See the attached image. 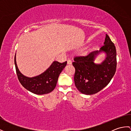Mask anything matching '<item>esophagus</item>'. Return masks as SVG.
Wrapping results in <instances>:
<instances>
[{
  "mask_svg": "<svg viewBox=\"0 0 131 131\" xmlns=\"http://www.w3.org/2000/svg\"><path fill=\"white\" fill-rule=\"evenodd\" d=\"M67 63H68V64H72V60L71 59H68L67 60Z\"/></svg>",
  "mask_w": 131,
  "mask_h": 131,
  "instance_id": "obj_1",
  "label": "esophagus"
}]
</instances>
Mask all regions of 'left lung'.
<instances>
[{
	"label": "left lung",
	"instance_id": "left-lung-1",
	"mask_svg": "<svg viewBox=\"0 0 131 131\" xmlns=\"http://www.w3.org/2000/svg\"><path fill=\"white\" fill-rule=\"evenodd\" d=\"M102 51L106 53V58L101 64L94 62ZM116 49L114 43L106 34L104 46L84 56H76L72 63L75 68L74 80L78 90L87 95L100 92L110 82L116 71Z\"/></svg>",
	"mask_w": 131,
	"mask_h": 131
}]
</instances>
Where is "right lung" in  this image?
Listing matches in <instances>:
<instances>
[{
    "instance_id": "right-lung-1",
    "label": "right lung",
    "mask_w": 131,
    "mask_h": 131,
    "mask_svg": "<svg viewBox=\"0 0 131 131\" xmlns=\"http://www.w3.org/2000/svg\"><path fill=\"white\" fill-rule=\"evenodd\" d=\"M14 63L16 72L19 81L27 90L36 94H45L52 92L55 88L60 73L67 65V61L62 63L54 61L49 68L39 75L29 78L23 75L19 71L16 63L15 56Z\"/></svg>"
}]
</instances>
